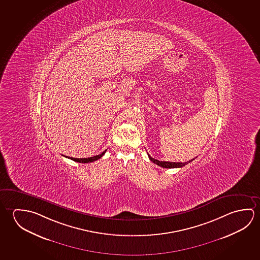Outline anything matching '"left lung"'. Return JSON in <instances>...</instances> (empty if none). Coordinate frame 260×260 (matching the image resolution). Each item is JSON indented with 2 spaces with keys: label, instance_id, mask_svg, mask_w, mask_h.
<instances>
[{
  "label": "left lung",
  "instance_id": "1",
  "mask_svg": "<svg viewBox=\"0 0 260 260\" xmlns=\"http://www.w3.org/2000/svg\"><path fill=\"white\" fill-rule=\"evenodd\" d=\"M149 155V154H148ZM149 159L151 160V161L155 163V164H157V166L162 167V168H166V169H173V168H182V167L185 166V165H187L188 163H190L192 160H194V158H192L190 160H188L187 162H170V161H159V160H157V159H155L153 157H151V156H149Z\"/></svg>",
  "mask_w": 260,
  "mask_h": 260
}]
</instances>
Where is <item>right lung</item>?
<instances>
[{
  "label": "right lung",
  "instance_id": "1",
  "mask_svg": "<svg viewBox=\"0 0 260 260\" xmlns=\"http://www.w3.org/2000/svg\"><path fill=\"white\" fill-rule=\"evenodd\" d=\"M106 150L107 149H105L103 153H101L100 155H96V156H93V157H84V158H76V157H67V156H64V157H68V158H71L72 160L80 162V163H89V162H93L99 159V158H101L105 154Z\"/></svg>",
  "mask_w": 260,
  "mask_h": 260
}]
</instances>
